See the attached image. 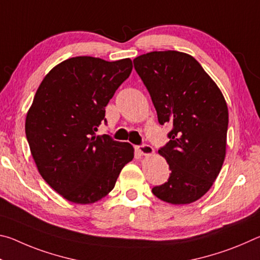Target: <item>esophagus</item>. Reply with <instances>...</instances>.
<instances>
[{"instance_id":"1","label":"esophagus","mask_w":260,"mask_h":260,"mask_svg":"<svg viewBox=\"0 0 260 260\" xmlns=\"http://www.w3.org/2000/svg\"><path fill=\"white\" fill-rule=\"evenodd\" d=\"M136 150H138L140 155H142V156H151V155H153V152H155L153 148L148 146V144H142V146L136 147Z\"/></svg>"}]
</instances>
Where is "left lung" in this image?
Wrapping results in <instances>:
<instances>
[{"mask_svg": "<svg viewBox=\"0 0 260 260\" xmlns=\"http://www.w3.org/2000/svg\"><path fill=\"white\" fill-rule=\"evenodd\" d=\"M133 63L159 124L172 126L169 143L158 150L170 166V178L152 193L170 204H190L209 191L225 160V98L199 61L184 52L151 51Z\"/></svg>", "mask_w": 260, "mask_h": 260, "instance_id": "1", "label": "left lung"}]
</instances>
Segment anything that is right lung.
<instances>
[{
	"label": "right lung",
	"mask_w": 260,
	"mask_h": 260,
	"mask_svg": "<svg viewBox=\"0 0 260 260\" xmlns=\"http://www.w3.org/2000/svg\"><path fill=\"white\" fill-rule=\"evenodd\" d=\"M132 69L129 58L72 57L52 68L35 93L25 121L30 153L43 180L72 203L102 200L134 158L132 144L96 135Z\"/></svg>",
	"instance_id": "add662e5"
}]
</instances>
